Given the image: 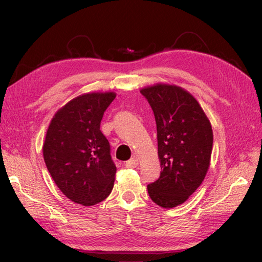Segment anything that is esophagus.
Masks as SVG:
<instances>
[{
  "mask_svg": "<svg viewBox=\"0 0 262 262\" xmlns=\"http://www.w3.org/2000/svg\"><path fill=\"white\" fill-rule=\"evenodd\" d=\"M138 164H139L138 159L132 158V159H130L129 161H126L125 167H126V168H136V167H138Z\"/></svg>",
  "mask_w": 262,
  "mask_h": 262,
  "instance_id": "obj_1",
  "label": "esophagus"
}]
</instances>
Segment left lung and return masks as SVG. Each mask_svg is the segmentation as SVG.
Here are the masks:
<instances>
[{
    "label": "left lung",
    "instance_id": "1",
    "mask_svg": "<svg viewBox=\"0 0 262 262\" xmlns=\"http://www.w3.org/2000/svg\"><path fill=\"white\" fill-rule=\"evenodd\" d=\"M157 123L160 178L148 184L151 200L165 209L186 202L208 172L211 123L194 97L181 86L157 83L141 89Z\"/></svg>",
    "mask_w": 262,
    "mask_h": 262
}]
</instances>
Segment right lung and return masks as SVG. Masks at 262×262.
Listing matches in <instances>:
<instances>
[{"label":"right lung","mask_w":262,"mask_h":262,"mask_svg":"<svg viewBox=\"0 0 262 262\" xmlns=\"http://www.w3.org/2000/svg\"><path fill=\"white\" fill-rule=\"evenodd\" d=\"M116 95H79L56 111L48 127L44 162L62 193L82 206L103 201L113 189L117 168L100 124Z\"/></svg>","instance_id":"obj_1"}]
</instances>
